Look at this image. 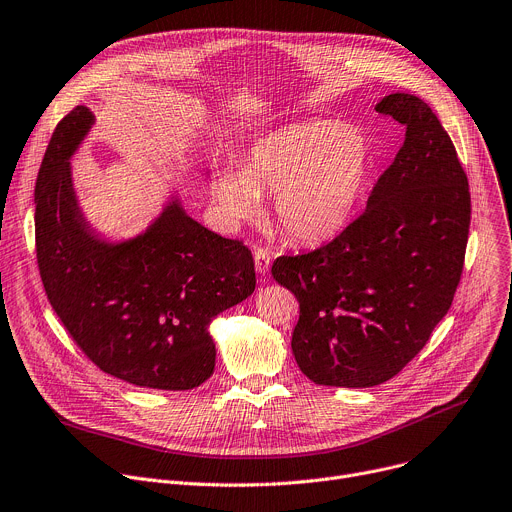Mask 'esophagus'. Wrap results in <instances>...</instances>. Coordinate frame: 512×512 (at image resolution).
I'll return each instance as SVG.
<instances>
[{"label": "esophagus", "instance_id": "34e87169", "mask_svg": "<svg viewBox=\"0 0 512 512\" xmlns=\"http://www.w3.org/2000/svg\"><path fill=\"white\" fill-rule=\"evenodd\" d=\"M254 266H256V272H260V274L268 272V268H270V254L264 248H258L254 252Z\"/></svg>", "mask_w": 512, "mask_h": 512}]
</instances>
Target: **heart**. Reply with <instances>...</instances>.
Returning a JSON list of instances; mask_svg holds the SVG:
<instances>
[{
    "label": "heart",
    "mask_w": 512,
    "mask_h": 512,
    "mask_svg": "<svg viewBox=\"0 0 512 512\" xmlns=\"http://www.w3.org/2000/svg\"><path fill=\"white\" fill-rule=\"evenodd\" d=\"M373 172L369 139L340 121H307L258 139L240 172L221 170L213 192L233 219L256 213L274 194L272 217L289 240L320 244L355 217Z\"/></svg>",
    "instance_id": "obj_1"
}]
</instances>
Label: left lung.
Returning <instances> with one entry per match:
<instances>
[{
	"instance_id": "left-lung-1",
	"label": "left lung",
	"mask_w": 512,
	"mask_h": 512,
	"mask_svg": "<svg viewBox=\"0 0 512 512\" xmlns=\"http://www.w3.org/2000/svg\"><path fill=\"white\" fill-rule=\"evenodd\" d=\"M377 112L404 125L406 141L367 209L328 244L270 268L299 301L291 348L318 385L396 377L445 318L463 272L471 199L451 137L418 96L389 94Z\"/></svg>"
}]
</instances>
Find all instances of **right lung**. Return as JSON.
Returning <instances> with one entry per match:
<instances>
[{
	"mask_svg": "<svg viewBox=\"0 0 512 512\" xmlns=\"http://www.w3.org/2000/svg\"><path fill=\"white\" fill-rule=\"evenodd\" d=\"M92 123L86 106L65 114L38 170L34 240L47 299L104 373L151 389L199 387L215 369L209 322L254 293L252 252L178 203L131 242H100L77 209L69 172Z\"/></svg>",
	"mask_w": 512,
	"mask_h": 512,
	"instance_id": "right-lung-1",
	"label": "right lung"
}]
</instances>
